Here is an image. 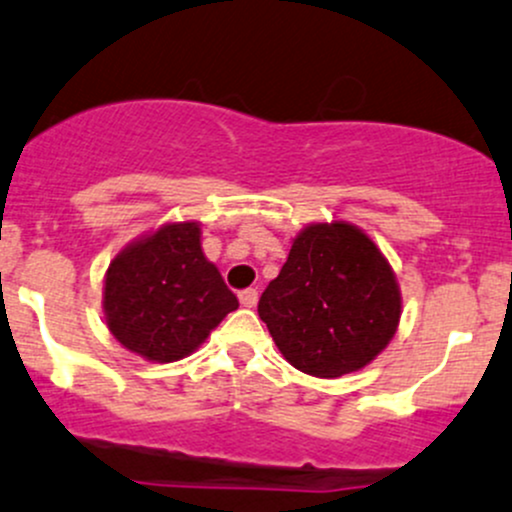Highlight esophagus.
Here are the masks:
<instances>
[{"label": "esophagus", "mask_w": 512, "mask_h": 512, "mask_svg": "<svg viewBox=\"0 0 512 512\" xmlns=\"http://www.w3.org/2000/svg\"><path fill=\"white\" fill-rule=\"evenodd\" d=\"M239 302L244 307H256V302H258V290L256 288H246V290H241L239 293Z\"/></svg>", "instance_id": "obj_1"}]
</instances>
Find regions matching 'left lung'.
Returning <instances> with one entry per match:
<instances>
[{
	"label": "left lung",
	"mask_w": 512,
	"mask_h": 512,
	"mask_svg": "<svg viewBox=\"0 0 512 512\" xmlns=\"http://www.w3.org/2000/svg\"><path fill=\"white\" fill-rule=\"evenodd\" d=\"M400 288L376 244L349 222L310 224L258 300L280 354L302 373L339 378L371 364L400 322Z\"/></svg>",
	"instance_id": "obj_1"
}]
</instances>
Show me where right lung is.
Listing matches in <instances>:
<instances>
[{
    "mask_svg": "<svg viewBox=\"0 0 512 512\" xmlns=\"http://www.w3.org/2000/svg\"><path fill=\"white\" fill-rule=\"evenodd\" d=\"M102 307L124 349L170 364L190 356L239 300L202 254L200 224L173 222L114 256Z\"/></svg>",
    "mask_w": 512,
    "mask_h": 512,
    "instance_id": "obj_1",
    "label": "right lung"
}]
</instances>
